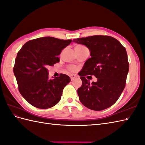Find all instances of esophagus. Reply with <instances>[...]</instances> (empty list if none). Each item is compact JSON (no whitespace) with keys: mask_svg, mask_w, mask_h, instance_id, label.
Instances as JSON below:
<instances>
[{"mask_svg":"<svg viewBox=\"0 0 145 145\" xmlns=\"http://www.w3.org/2000/svg\"><path fill=\"white\" fill-rule=\"evenodd\" d=\"M70 79H71V80H73L75 78H76L77 76L76 75H70Z\"/></svg>","mask_w":145,"mask_h":145,"instance_id":"34e87169","label":"esophagus"}]
</instances>
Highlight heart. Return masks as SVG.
<instances>
[{
    "label": "heart",
    "mask_w": 145,
    "mask_h": 145,
    "mask_svg": "<svg viewBox=\"0 0 145 145\" xmlns=\"http://www.w3.org/2000/svg\"><path fill=\"white\" fill-rule=\"evenodd\" d=\"M85 48H86V47L83 45H78L75 47V49H83ZM68 69L70 70V71H74V70H75V67L73 65H70L68 67Z\"/></svg>",
    "instance_id": "b5f03b06"
}]
</instances>
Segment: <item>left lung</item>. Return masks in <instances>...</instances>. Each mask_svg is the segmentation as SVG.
Here are the masks:
<instances>
[{"instance_id":"left-lung-1","label":"left lung","mask_w":145,"mask_h":145,"mask_svg":"<svg viewBox=\"0 0 145 145\" xmlns=\"http://www.w3.org/2000/svg\"><path fill=\"white\" fill-rule=\"evenodd\" d=\"M86 46L91 56L80 73L82 85L77 90L80 102L93 110H102L112 106L125 88L129 63L125 48L109 36L95 35L74 39ZM88 75L98 78L90 84ZM89 79V78H88Z\"/></svg>"}]
</instances>
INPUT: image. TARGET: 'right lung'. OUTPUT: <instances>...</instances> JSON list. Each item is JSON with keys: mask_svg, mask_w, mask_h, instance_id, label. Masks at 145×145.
<instances>
[{"mask_svg": "<svg viewBox=\"0 0 145 145\" xmlns=\"http://www.w3.org/2000/svg\"><path fill=\"white\" fill-rule=\"evenodd\" d=\"M71 42V39L43 37L30 40L18 52L13 72L20 94L32 106L48 109L60 101L70 78L60 73L50 80L47 68L59 62L57 56Z\"/></svg>", "mask_w": 145, "mask_h": 145, "instance_id": "obj_1", "label": "right lung"}]
</instances>
